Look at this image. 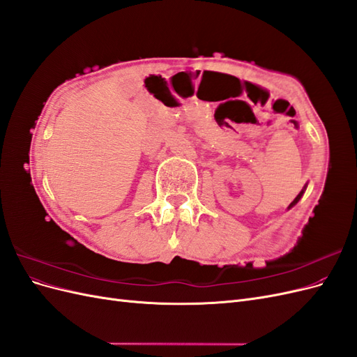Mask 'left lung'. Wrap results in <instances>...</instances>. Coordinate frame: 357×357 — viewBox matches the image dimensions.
<instances>
[{"label":"left lung","instance_id":"8db88e82","mask_svg":"<svg viewBox=\"0 0 357 357\" xmlns=\"http://www.w3.org/2000/svg\"><path fill=\"white\" fill-rule=\"evenodd\" d=\"M305 189H307V185H305V186H304V189H302V190H301V192H299V195H298V197H296V198H295V199H294V202H291V204H290V205H289V207H287V210H290V208H291V207H294V205H296V202H298V201H299V199H301V198H302V195H304V192H305Z\"/></svg>","mask_w":357,"mask_h":357}]
</instances>
